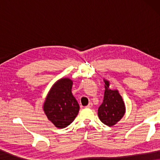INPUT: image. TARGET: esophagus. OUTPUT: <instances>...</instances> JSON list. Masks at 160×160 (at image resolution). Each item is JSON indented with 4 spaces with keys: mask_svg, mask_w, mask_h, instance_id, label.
I'll use <instances>...</instances> for the list:
<instances>
[{
    "mask_svg": "<svg viewBox=\"0 0 160 160\" xmlns=\"http://www.w3.org/2000/svg\"><path fill=\"white\" fill-rule=\"evenodd\" d=\"M92 107V102H89V104L87 106H85V108H91Z\"/></svg>",
    "mask_w": 160,
    "mask_h": 160,
    "instance_id": "1",
    "label": "esophagus"
}]
</instances>
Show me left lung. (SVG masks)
Returning <instances> with one entry per match:
<instances>
[{"instance_id": "1", "label": "left lung", "mask_w": 160, "mask_h": 160, "mask_svg": "<svg viewBox=\"0 0 160 160\" xmlns=\"http://www.w3.org/2000/svg\"><path fill=\"white\" fill-rule=\"evenodd\" d=\"M103 102L98 108V117L102 123L111 127L117 124L125 113V106L117 90L109 88V82H105Z\"/></svg>"}]
</instances>
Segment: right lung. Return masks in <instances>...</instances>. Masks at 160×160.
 Returning <instances> with one entry per match:
<instances>
[{
	"label": "right lung",
	"mask_w": 160,
	"mask_h": 160,
	"mask_svg": "<svg viewBox=\"0 0 160 160\" xmlns=\"http://www.w3.org/2000/svg\"><path fill=\"white\" fill-rule=\"evenodd\" d=\"M72 85L70 78H61L52 87L43 104L48 119L58 128L72 123L79 111V105L72 95Z\"/></svg>",
	"instance_id": "obj_1"
}]
</instances>
